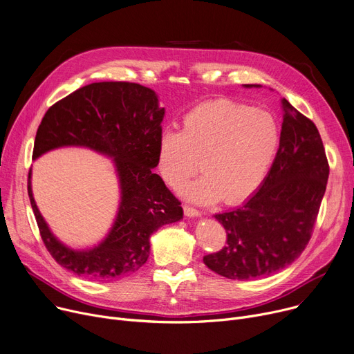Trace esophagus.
Here are the masks:
<instances>
[{
	"label": "esophagus",
	"instance_id": "obj_1",
	"mask_svg": "<svg viewBox=\"0 0 354 354\" xmlns=\"http://www.w3.org/2000/svg\"><path fill=\"white\" fill-rule=\"evenodd\" d=\"M184 214L185 216H189V218H196V216H200L201 212L193 207H188V205H184Z\"/></svg>",
	"mask_w": 354,
	"mask_h": 354
}]
</instances>
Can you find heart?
I'll list each match as a JSON object with an SVG mask.
<instances>
[{
  "mask_svg": "<svg viewBox=\"0 0 354 354\" xmlns=\"http://www.w3.org/2000/svg\"><path fill=\"white\" fill-rule=\"evenodd\" d=\"M278 122L269 112L232 100H212L183 118L181 131L165 130L158 138V169L169 185L181 189L198 170L184 194L209 205L221 198L239 204L261 187L279 146Z\"/></svg>",
  "mask_w": 354,
  "mask_h": 354,
  "instance_id": "obj_1",
  "label": "heart"
}]
</instances>
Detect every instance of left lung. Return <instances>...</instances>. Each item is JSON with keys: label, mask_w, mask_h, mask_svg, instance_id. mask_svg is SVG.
<instances>
[{"label": "left lung", "mask_w": 354, "mask_h": 354, "mask_svg": "<svg viewBox=\"0 0 354 354\" xmlns=\"http://www.w3.org/2000/svg\"><path fill=\"white\" fill-rule=\"evenodd\" d=\"M281 107L279 149L261 187L241 207L214 215L227 245L203 261L228 279L270 277L301 257L326 192L329 165L317 127L285 97Z\"/></svg>", "instance_id": "1"}]
</instances>
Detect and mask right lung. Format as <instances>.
Masks as SVG:
<instances>
[{
	"label": "right lung",
	"mask_w": 354,
	"mask_h": 354,
	"mask_svg": "<svg viewBox=\"0 0 354 354\" xmlns=\"http://www.w3.org/2000/svg\"><path fill=\"white\" fill-rule=\"evenodd\" d=\"M165 107L150 88L130 82H97L57 102L45 113L32 158L61 147H85L112 158L120 200L113 224L93 247L73 250L59 241L39 212L28 174V196L46 250L73 274L99 281L129 277L150 255V235L183 218L181 203L157 167Z\"/></svg>",
	"instance_id": "1"
}]
</instances>
